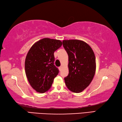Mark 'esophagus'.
Returning a JSON list of instances; mask_svg holds the SVG:
<instances>
[{
	"mask_svg": "<svg viewBox=\"0 0 122 122\" xmlns=\"http://www.w3.org/2000/svg\"><path fill=\"white\" fill-rule=\"evenodd\" d=\"M59 69L60 71H61L62 70V67H61V66H60V67H59Z\"/></svg>",
	"mask_w": 122,
	"mask_h": 122,
	"instance_id": "34e87169",
	"label": "esophagus"
}]
</instances>
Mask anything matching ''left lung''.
<instances>
[{"instance_id":"left-lung-1","label":"left lung","mask_w":122,"mask_h":122,"mask_svg":"<svg viewBox=\"0 0 122 122\" xmlns=\"http://www.w3.org/2000/svg\"><path fill=\"white\" fill-rule=\"evenodd\" d=\"M62 43L69 58V74L65 78V84L71 91L80 93L90 85L96 73L94 52L80 40H64Z\"/></svg>"}]
</instances>
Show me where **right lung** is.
Masks as SVG:
<instances>
[{"label":"right lung","instance_id":"add662e5","mask_svg":"<svg viewBox=\"0 0 122 122\" xmlns=\"http://www.w3.org/2000/svg\"><path fill=\"white\" fill-rule=\"evenodd\" d=\"M60 40L45 38L33 45L25 60V71L29 83L37 92L50 89L59 70L54 65V53L62 46Z\"/></svg>","mask_w":122,"mask_h":122}]
</instances>
